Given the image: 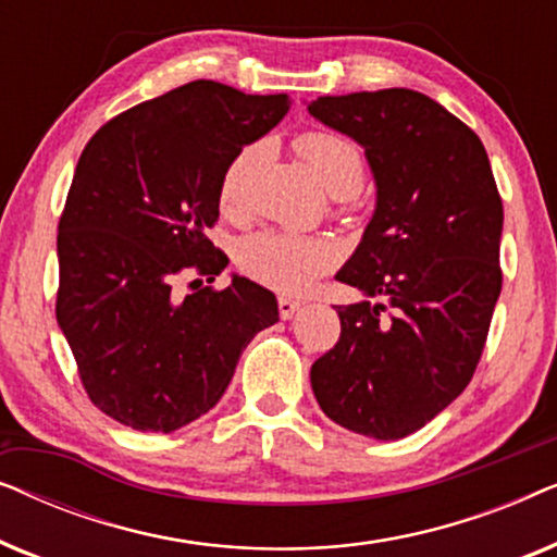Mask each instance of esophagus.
<instances>
[{
    "mask_svg": "<svg viewBox=\"0 0 557 557\" xmlns=\"http://www.w3.org/2000/svg\"><path fill=\"white\" fill-rule=\"evenodd\" d=\"M299 309H301V301L288 299V296H278V314H281V319H292Z\"/></svg>",
    "mask_w": 557,
    "mask_h": 557,
    "instance_id": "esophagus-1",
    "label": "esophagus"
}]
</instances>
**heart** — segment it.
Listing matches in <instances>:
<instances>
[{
	"label": "heart",
	"instance_id": "heart-1",
	"mask_svg": "<svg viewBox=\"0 0 557 557\" xmlns=\"http://www.w3.org/2000/svg\"><path fill=\"white\" fill-rule=\"evenodd\" d=\"M261 147H246L231 159L220 180V205L223 210H238L243 205V187ZM299 157L311 166L326 193L347 200L362 189L364 159L362 151L345 136L311 132L296 141ZM240 269L258 284L276 292L299 294L337 263V248L324 238L294 233H263L243 243Z\"/></svg>",
	"mask_w": 557,
	"mask_h": 557
}]
</instances>
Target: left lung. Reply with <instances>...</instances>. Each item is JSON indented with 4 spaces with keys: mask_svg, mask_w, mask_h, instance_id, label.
I'll return each mask as SVG.
<instances>
[{
    "mask_svg": "<svg viewBox=\"0 0 557 557\" xmlns=\"http://www.w3.org/2000/svg\"><path fill=\"white\" fill-rule=\"evenodd\" d=\"M307 111L360 144L375 212L337 271L362 301L311 364L326 418L375 441L423 429L463 393L502 292V200L484 144L410 88L322 96Z\"/></svg>",
    "mask_w": 557,
    "mask_h": 557,
    "instance_id": "left-lung-1",
    "label": "left lung"
}]
</instances>
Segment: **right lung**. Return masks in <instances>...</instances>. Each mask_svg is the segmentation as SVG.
Listing matches in <instances>:
<instances>
[{
    "label": "right lung",
    "mask_w": 557,
    "mask_h": 557,
    "mask_svg": "<svg viewBox=\"0 0 557 557\" xmlns=\"http://www.w3.org/2000/svg\"><path fill=\"white\" fill-rule=\"evenodd\" d=\"M288 109L286 94L193 81L119 113L83 149L58 225L55 314L88 398L113 421L149 433L197 421L278 322L276 296L246 276L185 296L174 276L223 273L227 256L205 235L220 180Z\"/></svg>",
    "instance_id": "1"
}]
</instances>
